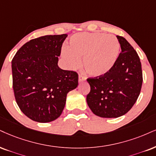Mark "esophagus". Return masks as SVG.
Returning <instances> with one entry per match:
<instances>
[{"instance_id": "1", "label": "esophagus", "mask_w": 156, "mask_h": 156, "mask_svg": "<svg viewBox=\"0 0 156 156\" xmlns=\"http://www.w3.org/2000/svg\"><path fill=\"white\" fill-rule=\"evenodd\" d=\"M85 80H86L85 76H82V75H81V74L79 75V82H80V83H81V82L85 81Z\"/></svg>"}]
</instances>
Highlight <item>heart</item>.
<instances>
[{"label":"heart","instance_id":"obj_1","mask_svg":"<svg viewBox=\"0 0 156 156\" xmlns=\"http://www.w3.org/2000/svg\"><path fill=\"white\" fill-rule=\"evenodd\" d=\"M120 45L113 34L101 32H82L72 35L69 46L61 51L67 66L74 69L82 65L87 73L94 77L104 76L113 68L118 59Z\"/></svg>","mask_w":156,"mask_h":156}]
</instances>
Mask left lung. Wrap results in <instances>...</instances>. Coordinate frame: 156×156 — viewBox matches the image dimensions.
I'll list each match as a JSON object with an SVG mask.
<instances>
[{"label": "left lung", "instance_id": "left-lung-1", "mask_svg": "<svg viewBox=\"0 0 156 156\" xmlns=\"http://www.w3.org/2000/svg\"><path fill=\"white\" fill-rule=\"evenodd\" d=\"M122 52L111 70L104 76L88 78V106L102 118H118L128 112L139 97L143 72L137 52L125 38L116 36Z\"/></svg>", "mask_w": 156, "mask_h": 156}]
</instances>
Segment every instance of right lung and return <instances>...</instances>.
I'll return each mask as SVG.
<instances>
[{"mask_svg": "<svg viewBox=\"0 0 156 156\" xmlns=\"http://www.w3.org/2000/svg\"><path fill=\"white\" fill-rule=\"evenodd\" d=\"M66 34L31 40L11 61L13 89L21 111L34 122H51L63 112L69 92L78 86V74L58 66Z\"/></svg>", "mask_w": 156, "mask_h": 156, "instance_id": "obj_1", "label": "right lung"}]
</instances>
